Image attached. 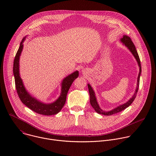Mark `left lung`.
<instances>
[{
    "label": "left lung",
    "mask_w": 156,
    "mask_h": 156,
    "mask_svg": "<svg viewBox=\"0 0 156 156\" xmlns=\"http://www.w3.org/2000/svg\"><path fill=\"white\" fill-rule=\"evenodd\" d=\"M121 42L124 44V45L130 51V52L132 53V54L133 55V56L135 57V58H136L138 64L139 65V67H140V72H139V75L138 76V80H137V86H136V91L135 94H133V96H132V98H130V99L127 101L126 102L123 104L122 105H120L118 107H117L116 108H114L112 110H110V111H104L102 110L98 102L96 100V98L95 96V93L94 91L93 90V89L92 88V87L91 86V85L90 84H87V87H88V90H89V93H90V104L91 105V106L93 107V108L95 110L96 112L99 114H102V115H113L115 114H117L118 112H121V111L125 110L126 108H127L128 107H129L132 102H133V101L135 100L138 91V88H139V85H140V75H141V62H140V59L138 55V54L137 52V51L136 49V48L134 45V44L132 42L131 38L129 36H127L126 35H124L123 36V37L120 39Z\"/></svg>",
    "instance_id": "left-lung-1"
}]
</instances>
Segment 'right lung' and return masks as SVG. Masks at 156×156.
I'll use <instances>...</instances> for the list:
<instances>
[{"instance_id": "obj_1", "label": "right lung", "mask_w": 156, "mask_h": 156, "mask_svg": "<svg viewBox=\"0 0 156 156\" xmlns=\"http://www.w3.org/2000/svg\"><path fill=\"white\" fill-rule=\"evenodd\" d=\"M25 38L26 37H24L21 42L20 47L16 54L13 62V72L15 77V87L18 97L22 103L36 113L44 115H52L57 114L63 108L66 102V95H67V93L72 83L78 76V71L73 72V73L69 75L63 80L62 82L60 96L55 102L51 104H44L37 101L36 98L32 97L27 91L19 73L20 56L21 55L22 50H23V42L25 41Z\"/></svg>"}]
</instances>
